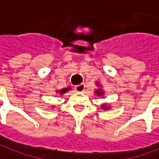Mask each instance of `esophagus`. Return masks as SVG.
I'll list each match as a JSON object with an SVG mask.
<instances>
[{
  "mask_svg": "<svg viewBox=\"0 0 159 159\" xmlns=\"http://www.w3.org/2000/svg\"><path fill=\"white\" fill-rule=\"evenodd\" d=\"M75 90L78 91V92H84V89H85V84H81L79 85H76L75 87Z\"/></svg>",
  "mask_w": 159,
  "mask_h": 159,
  "instance_id": "1",
  "label": "esophagus"
}]
</instances>
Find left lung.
<instances>
[{
	"label": "left lung",
	"instance_id": "left-lung-1",
	"mask_svg": "<svg viewBox=\"0 0 159 159\" xmlns=\"http://www.w3.org/2000/svg\"><path fill=\"white\" fill-rule=\"evenodd\" d=\"M98 85H99V84H98ZM95 93L97 94L98 96H101V95H103V91H102L101 89H96ZM102 109H103V110H107V109H109V107L103 105V106H102Z\"/></svg>",
	"mask_w": 159,
	"mask_h": 159
}]
</instances>
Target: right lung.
<instances>
[{"label":"right lung","instance_id":"1","mask_svg":"<svg viewBox=\"0 0 159 159\" xmlns=\"http://www.w3.org/2000/svg\"><path fill=\"white\" fill-rule=\"evenodd\" d=\"M70 87H68V88H64V89H61V90H58V93L64 94L65 92H67L68 90H70Z\"/></svg>","mask_w":159,"mask_h":159}]
</instances>
